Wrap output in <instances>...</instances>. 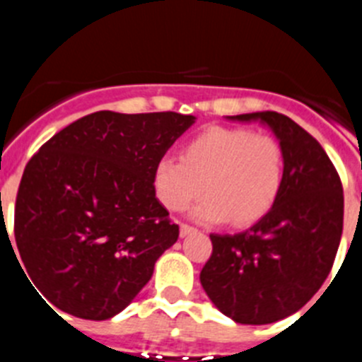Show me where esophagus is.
I'll return each instance as SVG.
<instances>
[{
    "instance_id": "obj_1",
    "label": "esophagus",
    "mask_w": 362,
    "mask_h": 362,
    "mask_svg": "<svg viewBox=\"0 0 362 362\" xmlns=\"http://www.w3.org/2000/svg\"><path fill=\"white\" fill-rule=\"evenodd\" d=\"M193 233H197V229H194V227L187 226V223H182L180 226V236L182 238L189 236V234H193Z\"/></svg>"
}]
</instances>
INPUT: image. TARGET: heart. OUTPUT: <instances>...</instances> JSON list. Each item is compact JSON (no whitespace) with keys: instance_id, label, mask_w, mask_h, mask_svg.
I'll return each mask as SVG.
<instances>
[{"instance_id":"heart-1","label":"heart","mask_w":362,"mask_h":362,"mask_svg":"<svg viewBox=\"0 0 362 362\" xmlns=\"http://www.w3.org/2000/svg\"><path fill=\"white\" fill-rule=\"evenodd\" d=\"M283 175L285 155L274 136L213 126L182 148L180 160L157 162L153 187L173 213L187 209L204 191L207 198L193 211L194 220L249 227L274 207Z\"/></svg>"}]
</instances>
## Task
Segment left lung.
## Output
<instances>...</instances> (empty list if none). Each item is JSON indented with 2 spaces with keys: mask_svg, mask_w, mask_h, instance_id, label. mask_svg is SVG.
Instances as JSON below:
<instances>
[{
  "mask_svg": "<svg viewBox=\"0 0 362 362\" xmlns=\"http://www.w3.org/2000/svg\"><path fill=\"white\" fill-rule=\"evenodd\" d=\"M258 120L285 155L274 207L250 229L211 234L213 254L200 283L214 307L242 325H269L296 314L321 288L343 234V185L325 149L276 112L227 117Z\"/></svg>",
  "mask_w": 362,
  "mask_h": 362,
  "instance_id": "left-lung-1",
  "label": "left lung"
}]
</instances>
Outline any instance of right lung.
Returning a JSON list of instances; mask_svg holds the SVG:
<instances>
[{"label":"right lung","mask_w":362,"mask_h":362,"mask_svg":"<svg viewBox=\"0 0 362 362\" xmlns=\"http://www.w3.org/2000/svg\"><path fill=\"white\" fill-rule=\"evenodd\" d=\"M194 120L95 112L41 146L25 168L14 216L16 245L37 296L92 321L135 299L178 240L155 197L153 171Z\"/></svg>","instance_id":"obj_1"}]
</instances>
